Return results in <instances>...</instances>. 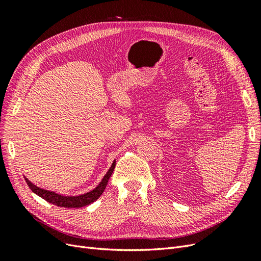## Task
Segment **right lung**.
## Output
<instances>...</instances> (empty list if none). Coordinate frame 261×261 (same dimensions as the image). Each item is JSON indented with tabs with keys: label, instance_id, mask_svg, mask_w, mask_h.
Returning a JSON list of instances; mask_svg holds the SVG:
<instances>
[{
	"label": "right lung",
	"instance_id": "obj_1",
	"mask_svg": "<svg viewBox=\"0 0 261 261\" xmlns=\"http://www.w3.org/2000/svg\"><path fill=\"white\" fill-rule=\"evenodd\" d=\"M114 168H115V161L112 163V167L110 168V170L105 175L103 179L101 180V183L96 188L92 189V191L89 192V193H87L85 195L77 196V197L61 196V195H58L57 193L45 191V189H42V188H39V187L35 186L26 177H25V180H26L27 185L29 186V188L35 194H37L38 196H40L41 198H43L44 200H46L48 202H50L52 204H55V206L63 207V208H81V207L88 206V204H90L94 200H97L99 197L102 195V193L105 192V189L107 187V184H108L110 177H111V175H112Z\"/></svg>",
	"mask_w": 261,
	"mask_h": 261
}]
</instances>
